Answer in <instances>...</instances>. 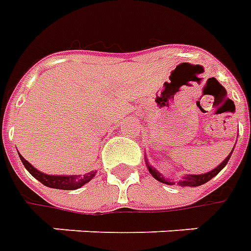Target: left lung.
Instances as JSON below:
<instances>
[{"label":"left lung","mask_w":251,"mask_h":251,"mask_svg":"<svg viewBox=\"0 0 251 251\" xmlns=\"http://www.w3.org/2000/svg\"><path fill=\"white\" fill-rule=\"evenodd\" d=\"M232 151H234V148H232ZM232 151L231 153L227 156L223 161H222L216 168H214L212 171L210 172H207V174H201V175H184V176H181L179 180L176 179H169L167 176H164L158 172L157 169L152 167L151 164L147 161V167H148V171H149V174L152 175L154 179L160 181V183H163V184H167V185H174V184H177L180 187H199L201 184H205L207 181H210L212 177H215L216 175L221 172L222 169L226 167V164L228 163V160L231 157L232 154Z\"/></svg>","instance_id":"8db88e82"}]
</instances>
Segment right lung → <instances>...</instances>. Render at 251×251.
I'll list each match as a JSON object with an SVG mask.
<instances>
[{
  "label": "right lung",
  "mask_w": 251,
  "mask_h": 251,
  "mask_svg": "<svg viewBox=\"0 0 251 251\" xmlns=\"http://www.w3.org/2000/svg\"><path fill=\"white\" fill-rule=\"evenodd\" d=\"M21 161L24 164V167L26 171L29 172L36 180H39L41 184H44L46 187L50 188H56V189H77L83 187L84 184H87L90 180L93 179L94 176L97 175V171H91L88 174L83 175H48L44 172H40L39 169H36L30 163H28L21 154L19 153Z\"/></svg>",
  "instance_id": "add662e5"
}]
</instances>
